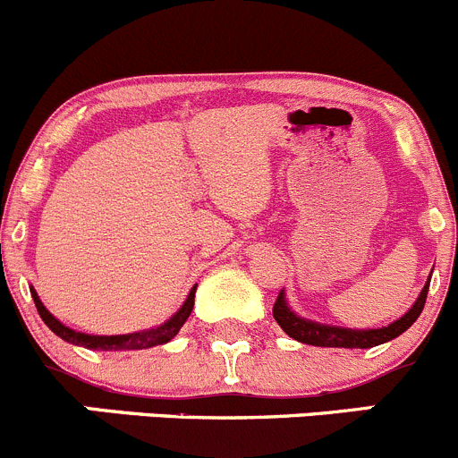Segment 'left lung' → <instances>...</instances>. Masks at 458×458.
<instances>
[{
	"label": "left lung",
	"mask_w": 458,
	"mask_h": 458,
	"mask_svg": "<svg viewBox=\"0 0 458 458\" xmlns=\"http://www.w3.org/2000/svg\"><path fill=\"white\" fill-rule=\"evenodd\" d=\"M432 278V274H429ZM429 278L428 283L420 289L419 298L414 301V305L405 311L398 320L389 323L387 327L378 329H350V327H336V325H325L316 323V320L302 318L296 311L289 307L287 296H284V289H280L278 298H276L274 305V318L276 323L283 327V332L289 338L298 343H305V345L314 347H345V350H369V347L383 345V343L394 341L396 336H401L403 332L414 325V320L419 318L420 311L425 307V298H428L429 289Z\"/></svg>",
	"instance_id": "1"
}]
</instances>
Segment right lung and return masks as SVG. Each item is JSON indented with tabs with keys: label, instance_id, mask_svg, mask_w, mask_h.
<instances>
[{
	"label": "right lung",
	"instance_id": "add662e5",
	"mask_svg": "<svg viewBox=\"0 0 458 458\" xmlns=\"http://www.w3.org/2000/svg\"><path fill=\"white\" fill-rule=\"evenodd\" d=\"M196 287L193 284L191 292H189L187 301L182 302L178 311L171 316L166 323L157 325V327L151 329H142V332H133V334H115V336H98V334H84V332H75V329L66 327L64 323L55 318L51 311L44 307V302L39 301L38 292L30 289V296H33L35 307H38L39 316L42 320L47 323V327L51 329L55 336H60L62 341L71 343V345L77 347H86V350H98V352H133V350H148V347H156V345H165L169 343L175 334L182 329V325L187 323L189 314L193 310V301H196Z\"/></svg>",
	"mask_w": 458,
	"mask_h": 458
}]
</instances>
